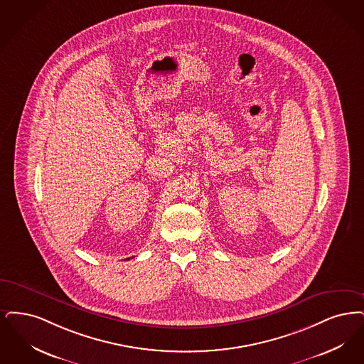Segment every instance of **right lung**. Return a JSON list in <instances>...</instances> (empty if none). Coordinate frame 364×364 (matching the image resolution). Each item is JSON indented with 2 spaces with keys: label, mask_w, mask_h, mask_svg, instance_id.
Masks as SVG:
<instances>
[{
  "label": "right lung",
  "mask_w": 364,
  "mask_h": 364,
  "mask_svg": "<svg viewBox=\"0 0 364 364\" xmlns=\"http://www.w3.org/2000/svg\"><path fill=\"white\" fill-rule=\"evenodd\" d=\"M127 259H129V258H127Z\"/></svg>",
  "instance_id": "right-lung-1"
}]
</instances>
